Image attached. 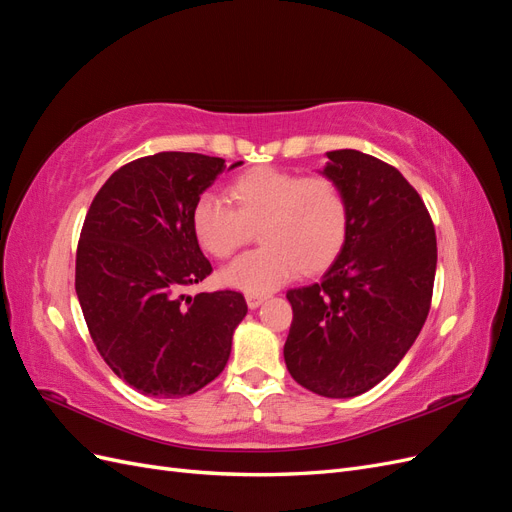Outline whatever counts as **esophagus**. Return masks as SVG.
I'll return each instance as SVG.
<instances>
[{"label":"esophagus","mask_w":512,"mask_h":512,"mask_svg":"<svg viewBox=\"0 0 512 512\" xmlns=\"http://www.w3.org/2000/svg\"><path fill=\"white\" fill-rule=\"evenodd\" d=\"M265 299H267V297H262V294H247V297H245V301H247V307H250V309H256V307H260L262 303H265Z\"/></svg>","instance_id":"1"}]
</instances>
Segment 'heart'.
<instances>
[{"label": "heart", "mask_w": 512, "mask_h": 512, "mask_svg": "<svg viewBox=\"0 0 512 512\" xmlns=\"http://www.w3.org/2000/svg\"><path fill=\"white\" fill-rule=\"evenodd\" d=\"M237 209L213 192L196 198L192 230L205 252L228 258L258 226L260 250L237 258L222 282L247 294H265L301 271L329 267L348 235V203L339 185L322 175L303 177L258 166L232 183Z\"/></svg>", "instance_id": "heart-1"}]
</instances>
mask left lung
<instances>
[{
  "mask_svg": "<svg viewBox=\"0 0 512 512\" xmlns=\"http://www.w3.org/2000/svg\"><path fill=\"white\" fill-rule=\"evenodd\" d=\"M342 188L348 235L312 286L288 290L290 376L322 397H356L404 359L429 314L438 247L421 196L397 168L356 149L318 170Z\"/></svg>",
  "mask_w": 512,
  "mask_h": 512,
  "instance_id": "1",
  "label": "left lung"
}]
</instances>
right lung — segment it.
Instances as JSON below:
<instances>
[{
  "label": "right lung",
  "instance_id": "right-lung-1",
  "mask_svg": "<svg viewBox=\"0 0 512 512\" xmlns=\"http://www.w3.org/2000/svg\"><path fill=\"white\" fill-rule=\"evenodd\" d=\"M241 164L162 151L121 166L89 207L76 297L106 365L143 395H192L228 363L243 294L185 288L211 273L192 230L196 198Z\"/></svg>",
  "mask_w": 512,
  "mask_h": 512
}]
</instances>
